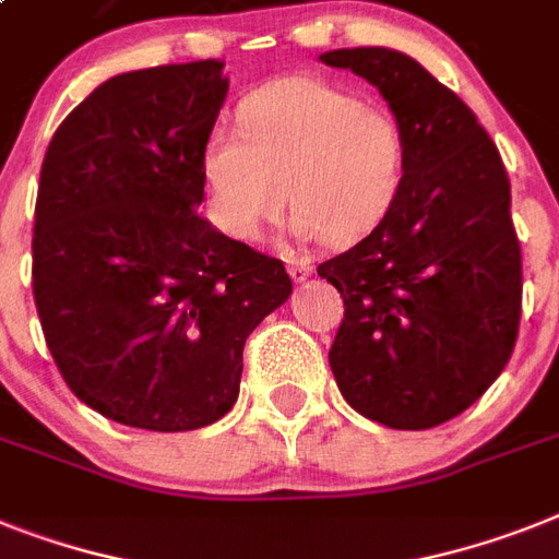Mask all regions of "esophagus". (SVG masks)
Listing matches in <instances>:
<instances>
[{
    "instance_id": "obj_1",
    "label": "esophagus",
    "mask_w": 559,
    "mask_h": 559,
    "mask_svg": "<svg viewBox=\"0 0 559 559\" xmlns=\"http://www.w3.org/2000/svg\"><path fill=\"white\" fill-rule=\"evenodd\" d=\"M288 274H290V280H294V283H306L308 276H311V262L302 260V257H290Z\"/></svg>"
}]
</instances>
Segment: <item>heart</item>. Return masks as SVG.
<instances>
[{
    "label": "heart",
    "mask_w": 559,
    "mask_h": 559,
    "mask_svg": "<svg viewBox=\"0 0 559 559\" xmlns=\"http://www.w3.org/2000/svg\"><path fill=\"white\" fill-rule=\"evenodd\" d=\"M237 119L239 128L216 124L202 147L211 207L230 237L260 239L288 200L294 237L348 246L382 223L403 188L400 119L331 82H269Z\"/></svg>",
    "instance_id": "1"
}]
</instances>
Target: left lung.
I'll use <instances>...</instances> for the list:
<instances>
[{"label":"left lung","mask_w":559,"mask_h":559,"mask_svg":"<svg viewBox=\"0 0 559 559\" xmlns=\"http://www.w3.org/2000/svg\"><path fill=\"white\" fill-rule=\"evenodd\" d=\"M320 62L371 82L408 142L389 214L317 269L345 302L331 371L362 417L435 428L486 394L518 343L523 262L509 177L472 108L417 59L340 48Z\"/></svg>","instance_id":"1"}]
</instances>
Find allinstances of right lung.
I'll return each mask as SVG.
<instances>
[{
    "label": "right lung",
    "mask_w": 559,
    "mask_h": 559,
    "mask_svg": "<svg viewBox=\"0 0 559 559\" xmlns=\"http://www.w3.org/2000/svg\"><path fill=\"white\" fill-rule=\"evenodd\" d=\"M202 59L110 76L64 117L39 174L34 299L73 394L145 431L237 403L246 340L290 297L274 257L197 214L228 76Z\"/></svg>",
    "instance_id": "right-lung-1"
}]
</instances>
